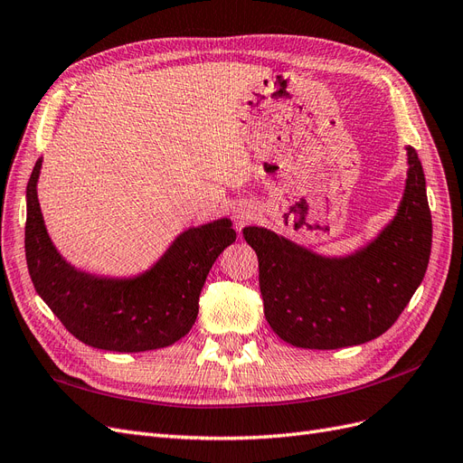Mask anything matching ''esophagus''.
Here are the masks:
<instances>
[{
  "label": "esophagus",
  "instance_id": "esophagus-1",
  "mask_svg": "<svg viewBox=\"0 0 463 463\" xmlns=\"http://www.w3.org/2000/svg\"><path fill=\"white\" fill-rule=\"evenodd\" d=\"M251 217V213L248 212V210H236L234 212V219L238 221V222H244V221H248Z\"/></svg>",
  "mask_w": 463,
  "mask_h": 463
}]
</instances>
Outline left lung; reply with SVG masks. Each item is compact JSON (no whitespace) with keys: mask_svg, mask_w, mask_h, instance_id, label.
<instances>
[{"mask_svg":"<svg viewBox=\"0 0 463 463\" xmlns=\"http://www.w3.org/2000/svg\"><path fill=\"white\" fill-rule=\"evenodd\" d=\"M408 150L396 217L348 258H323L285 236L246 227L260 261L265 319L296 348L336 350L389 331L425 277L432 222L421 161Z\"/></svg>","mask_w":463,"mask_h":463,"instance_id":"8db88e82","label":"left lung"}]
</instances>
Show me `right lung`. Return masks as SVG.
Returning <instances> with one entry per match:
<instances>
[{
	"instance_id": "right-lung-1",
	"label": "right lung",
	"mask_w": 463,
	"mask_h": 463,
	"mask_svg": "<svg viewBox=\"0 0 463 463\" xmlns=\"http://www.w3.org/2000/svg\"><path fill=\"white\" fill-rule=\"evenodd\" d=\"M42 159L26 184L24 251L43 302L84 345L109 352L171 346L198 317L203 282L219 253L236 241L229 219L184 231L161 260L134 279H108L74 269L52 244L36 184Z\"/></svg>"
}]
</instances>
